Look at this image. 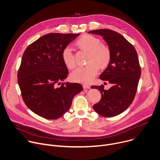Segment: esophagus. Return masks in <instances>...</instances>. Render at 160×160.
<instances>
[{
  "label": "esophagus",
  "mask_w": 160,
  "mask_h": 160,
  "mask_svg": "<svg viewBox=\"0 0 160 160\" xmlns=\"http://www.w3.org/2000/svg\"><path fill=\"white\" fill-rule=\"evenodd\" d=\"M82 87H83L84 89H89V88H91L90 86L88 85V84H84L82 85Z\"/></svg>",
  "instance_id": "obj_1"
}]
</instances>
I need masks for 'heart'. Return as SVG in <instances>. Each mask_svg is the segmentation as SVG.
Wrapping results in <instances>:
<instances>
[{
	"mask_svg": "<svg viewBox=\"0 0 160 160\" xmlns=\"http://www.w3.org/2000/svg\"><path fill=\"white\" fill-rule=\"evenodd\" d=\"M76 45L82 50L88 52L86 65L76 68L71 74L72 81L87 83L91 82L98 72V69L106 68L110 62L112 52L107 44L93 35H84L79 38ZM63 63L69 69L76 66V60L72 48L67 46L62 52Z\"/></svg>",
	"mask_w": 160,
	"mask_h": 160,
	"instance_id": "heart-1",
	"label": "heart"
}]
</instances>
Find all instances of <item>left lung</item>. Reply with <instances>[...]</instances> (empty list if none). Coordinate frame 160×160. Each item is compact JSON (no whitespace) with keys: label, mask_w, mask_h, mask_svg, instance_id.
<instances>
[{"label":"left lung","mask_w":160,"mask_h":160,"mask_svg":"<svg viewBox=\"0 0 160 160\" xmlns=\"http://www.w3.org/2000/svg\"><path fill=\"white\" fill-rule=\"evenodd\" d=\"M89 33L103 37L112 52L111 60L100 79L113 84L109 89L104 86H91L102 94L100 102L93 105L94 110L105 117L118 115L132 103L136 96L141 70L134 46L117 32L100 29Z\"/></svg>","instance_id":"obj_1"}]
</instances>
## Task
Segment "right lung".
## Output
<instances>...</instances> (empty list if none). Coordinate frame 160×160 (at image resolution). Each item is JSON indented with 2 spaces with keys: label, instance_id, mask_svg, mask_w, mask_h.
I'll return each instance as SVG.
<instances>
[{
  "label": "right lung",
  "instance_id": "add662e5",
  "mask_svg": "<svg viewBox=\"0 0 160 160\" xmlns=\"http://www.w3.org/2000/svg\"><path fill=\"white\" fill-rule=\"evenodd\" d=\"M79 35L47 34L30 44L22 55L18 72L22 98L32 112L42 117L60 118L83 89L79 83L63 82L69 72L62 52Z\"/></svg>",
  "mask_w": 160,
  "mask_h": 160
}]
</instances>
